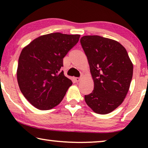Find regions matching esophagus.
<instances>
[{"label":"esophagus","mask_w":148,"mask_h":148,"mask_svg":"<svg viewBox=\"0 0 148 148\" xmlns=\"http://www.w3.org/2000/svg\"><path fill=\"white\" fill-rule=\"evenodd\" d=\"M75 80L76 82H79L81 80V78L80 77H75Z\"/></svg>","instance_id":"34e87169"}]
</instances>
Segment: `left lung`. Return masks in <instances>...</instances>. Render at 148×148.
I'll return each mask as SVG.
<instances>
[{"mask_svg":"<svg viewBox=\"0 0 148 148\" xmlns=\"http://www.w3.org/2000/svg\"><path fill=\"white\" fill-rule=\"evenodd\" d=\"M80 42L94 83V90L85 96V101L97 114H108L120 106L127 96L133 77V63L124 46L116 40L85 36Z\"/></svg>","mask_w":148,"mask_h":148,"instance_id":"obj_1","label":"left lung"}]
</instances>
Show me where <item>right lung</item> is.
<instances>
[{
    "mask_svg": "<svg viewBox=\"0 0 148 148\" xmlns=\"http://www.w3.org/2000/svg\"><path fill=\"white\" fill-rule=\"evenodd\" d=\"M80 35L52 33L40 36L20 54L17 78L20 90L30 104L50 110L62 100L71 80L60 69L63 58L77 43Z\"/></svg>",
    "mask_w": 148,
    "mask_h": 148,
    "instance_id": "add662e5",
    "label": "right lung"
}]
</instances>
